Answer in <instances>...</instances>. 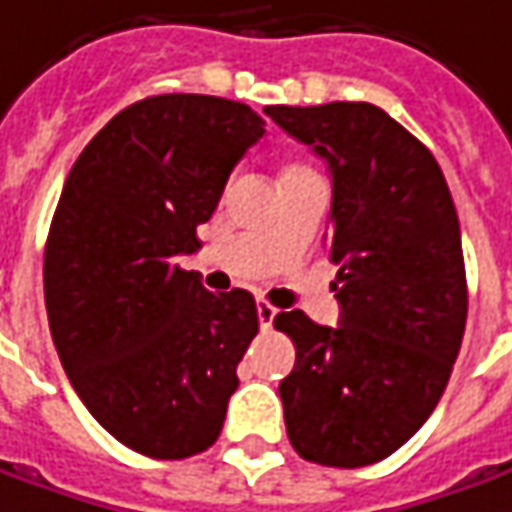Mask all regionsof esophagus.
Listing matches in <instances>:
<instances>
[{"mask_svg": "<svg viewBox=\"0 0 512 512\" xmlns=\"http://www.w3.org/2000/svg\"><path fill=\"white\" fill-rule=\"evenodd\" d=\"M274 316H277V308L269 305L266 300H257V319H260V328L269 330L271 322H274Z\"/></svg>", "mask_w": 512, "mask_h": 512, "instance_id": "1", "label": "esophagus"}]
</instances>
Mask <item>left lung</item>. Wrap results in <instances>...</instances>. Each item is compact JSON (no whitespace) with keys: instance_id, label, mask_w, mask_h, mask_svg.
Listing matches in <instances>:
<instances>
[{"instance_id":"left-lung-1","label":"left lung","mask_w":512,"mask_h":512,"mask_svg":"<svg viewBox=\"0 0 512 512\" xmlns=\"http://www.w3.org/2000/svg\"><path fill=\"white\" fill-rule=\"evenodd\" d=\"M333 176L328 255L339 325L274 316L297 361L280 381L285 431L302 460H387L443 398L460 356L468 285L460 218L431 151L373 103L269 106Z\"/></svg>"}]
</instances>
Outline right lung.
Returning a JSON list of instances; mask_svg holds the SVG:
<instances>
[{"label":"right lung","instance_id":"right-lung-1","mask_svg":"<svg viewBox=\"0 0 512 512\" xmlns=\"http://www.w3.org/2000/svg\"><path fill=\"white\" fill-rule=\"evenodd\" d=\"M246 103L156 95L111 117L66 176L44 249L58 358L114 440L184 460L218 440L255 297L207 291L193 255L232 168L266 134Z\"/></svg>","mask_w":512,"mask_h":512}]
</instances>
